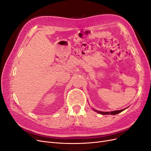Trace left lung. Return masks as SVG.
<instances>
[{
	"instance_id": "1",
	"label": "left lung",
	"mask_w": 151,
	"mask_h": 151,
	"mask_svg": "<svg viewBox=\"0 0 151 151\" xmlns=\"http://www.w3.org/2000/svg\"><path fill=\"white\" fill-rule=\"evenodd\" d=\"M124 109H125V108L122 109H121V110H116V111H110V112H103V111H98V110H96V109H94V111H96L98 113L101 114V115H109V114H110V115H116V114H118V113H120V112L123 111V110H124Z\"/></svg>"
}]
</instances>
